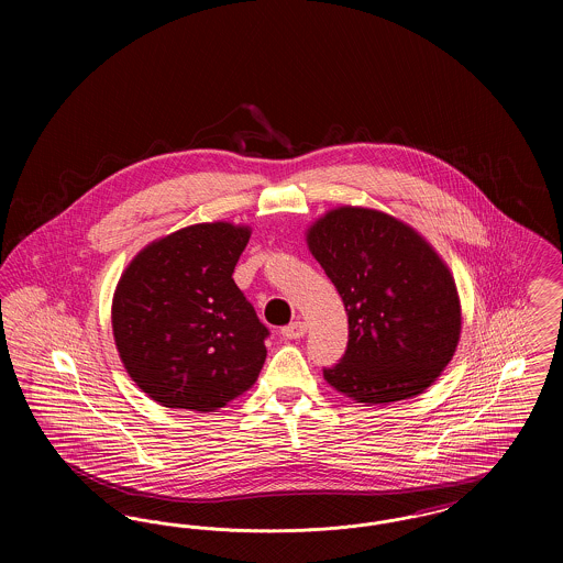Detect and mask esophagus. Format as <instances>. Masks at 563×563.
<instances>
[{"label":"esophagus","instance_id":"obj_1","mask_svg":"<svg viewBox=\"0 0 563 563\" xmlns=\"http://www.w3.org/2000/svg\"><path fill=\"white\" fill-rule=\"evenodd\" d=\"M306 331H308L306 322L295 321L283 329V338H287V340H299V338L306 335Z\"/></svg>","mask_w":563,"mask_h":563}]
</instances>
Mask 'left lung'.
<instances>
[{"label":"left lung","mask_w":563,"mask_h":563,"mask_svg":"<svg viewBox=\"0 0 563 563\" xmlns=\"http://www.w3.org/2000/svg\"><path fill=\"white\" fill-rule=\"evenodd\" d=\"M306 242L349 312V349L322 372L327 384L367 405L422 395L454 358L462 331L441 255L401 219L365 207L327 211Z\"/></svg>","instance_id":"8db88e82"}]
</instances>
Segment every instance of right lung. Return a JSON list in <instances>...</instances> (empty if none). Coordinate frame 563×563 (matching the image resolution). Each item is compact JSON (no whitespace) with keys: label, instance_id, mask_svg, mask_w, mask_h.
<instances>
[{"label":"right lung","instance_id":"right-lung-1","mask_svg":"<svg viewBox=\"0 0 563 563\" xmlns=\"http://www.w3.org/2000/svg\"><path fill=\"white\" fill-rule=\"evenodd\" d=\"M249 239V225L194 223L143 246L122 272L113 340L150 399L209 413L257 382L268 329L232 278Z\"/></svg>","mask_w":563,"mask_h":563}]
</instances>
